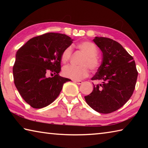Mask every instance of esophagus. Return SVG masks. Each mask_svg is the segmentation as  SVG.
<instances>
[{
  "mask_svg": "<svg viewBox=\"0 0 148 148\" xmlns=\"http://www.w3.org/2000/svg\"><path fill=\"white\" fill-rule=\"evenodd\" d=\"M73 82H74V83H76V84H78V85H80V84H82V83H83L82 81H80V80H73Z\"/></svg>",
  "mask_w": 148,
  "mask_h": 148,
  "instance_id": "34e87169",
  "label": "esophagus"
}]
</instances>
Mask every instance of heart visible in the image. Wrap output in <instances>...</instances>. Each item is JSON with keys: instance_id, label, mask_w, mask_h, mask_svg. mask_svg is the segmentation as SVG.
Wrapping results in <instances>:
<instances>
[{"instance_id": "b5f03b06", "label": "heart", "mask_w": 148, "mask_h": 148, "mask_svg": "<svg viewBox=\"0 0 148 148\" xmlns=\"http://www.w3.org/2000/svg\"><path fill=\"white\" fill-rule=\"evenodd\" d=\"M77 48L85 54L79 61V66L67 65L62 69L63 76L74 80H79L89 76V69L95 72L99 69L100 62L97 55L98 49L94 43L89 41H84L77 44ZM72 53V47L69 46L62 52L61 61L66 63L71 59Z\"/></svg>"}]
</instances>
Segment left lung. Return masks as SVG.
<instances>
[{"instance_id": "8db88e82", "label": "left lung", "mask_w": 148, "mask_h": 148, "mask_svg": "<svg viewBox=\"0 0 148 148\" xmlns=\"http://www.w3.org/2000/svg\"><path fill=\"white\" fill-rule=\"evenodd\" d=\"M93 42L102 52V61L91 79L101 83L93 84V90L85 100L95 111L110 114L131 98L138 71L133 57L118 42L106 37H95Z\"/></svg>"}]
</instances>
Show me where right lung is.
Instances as JSON below:
<instances>
[{
	"instance_id": "1",
	"label": "right lung",
	"mask_w": 148,
	"mask_h": 148,
	"mask_svg": "<svg viewBox=\"0 0 148 148\" xmlns=\"http://www.w3.org/2000/svg\"><path fill=\"white\" fill-rule=\"evenodd\" d=\"M72 40L66 34L48 32L34 37L17 51L13 66L14 81L27 104L42 108L52 103L62 86L71 79L60 76L61 56ZM52 72L53 77L47 78Z\"/></svg>"
}]
</instances>
